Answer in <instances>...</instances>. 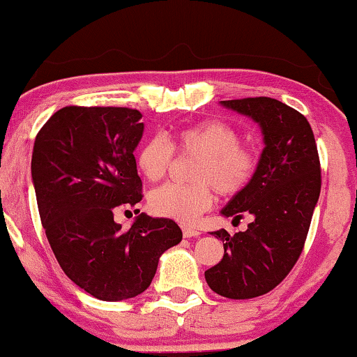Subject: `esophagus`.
<instances>
[{"instance_id":"obj_1","label":"esophagus","mask_w":357,"mask_h":357,"mask_svg":"<svg viewBox=\"0 0 357 357\" xmlns=\"http://www.w3.org/2000/svg\"><path fill=\"white\" fill-rule=\"evenodd\" d=\"M182 231H183L185 238H193V236H198L199 235V230L191 229V227H187V225L182 227Z\"/></svg>"}]
</instances>
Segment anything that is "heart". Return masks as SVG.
I'll return each mask as SVG.
<instances>
[{
  "label": "heart",
  "mask_w": 357,
  "mask_h": 357,
  "mask_svg": "<svg viewBox=\"0 0 357 357\" xmlns=\"http://www.w3.org/2000/svg\"><path fill=\"white\" fill-rule=\"evenodd\" d=\"M178 156H195L190 185H164L151 191L148 206L153 214L193 224L214 203V190L220 196L241 193L255 177L257 161L251 148L241 144L236 128L224 121H203L190 126L172 140L153 137L142 144L137 164L149 182L164 178Z\"/></svg>",
  "instance_id": "1"
}]
</instances>
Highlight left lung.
Here are the masks:
<instances>
[{
	"label": "left lung",
	"instance_id": "left-lung-1",
	"mask_svg": "<svg viewBox=\"0 0 357 357\" xmlns=\"http://www.w3.org/2000/svg\"><path fill=\"white\" fill-rule=\"evenodd\" d=\"M259 123L264 149L251 183L235 195L222 215L251 214L246 231H213L224 257L204 272L209 288L230 299H250L273 290L285 278L306 241L320 195V161L307 119L273 98L220 101Z\"/></svg>",
	"mask_w": 357,
	"mask_h": 357
}]
</instances>
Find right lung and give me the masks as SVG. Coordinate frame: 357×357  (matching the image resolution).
I'll list each match as a JSON object with an SVG mask.
<instances>
[{"instance_id": "add662e5", "label": "right lung", "mask_w": 357, "mask_h": 357, "mask_svg": "<svg viewBox=\"0 0 357 357\" xmlns=\"http://www.w3.org/2000/svg\"><path fill=\"white\" fill-rule=\"evenodd\" d=\"M142 117L130 107L66 106L33 144L32 180L46 238L66 275L101 301L143 293L162 252L182 241L172 219L142 213L127 231L114 222L116 208L143 198L133 156Z\"/></svg>"}]
</instances>
